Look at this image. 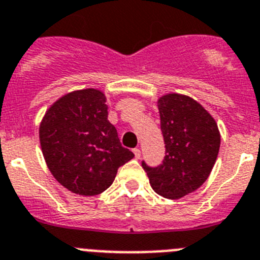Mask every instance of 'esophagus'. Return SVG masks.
<instances>
[{
	"instance_id": "34e87169",
	"label": "esophagus",
	"mask_w": 260,
	"mask_h": 260,
	"mask_svg": "<svg viewBox=\"0 0 260 260\" xmlns=\"http://www.w3.org/2000/svg\"><path fill=\"white\" fill-rule=\"evenodd\" d=\"M133 153H135L136 159H140V156H141V151H140V149H133Z\"/></svg>"
}]
</instances>
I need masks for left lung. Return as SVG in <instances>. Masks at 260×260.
Segmentation results:
<instances>
[{
  "instance_id": "left-lung-1",
  "label": "left lung",
  "mask_w": 260,
  "mask_h": 260,
  "mask_svg": "<svg viewBox=\"0 0 260 260\" xmlns=\"http://www.w3.org/2000/svg\"><path fill=\"white\" fill-rule=\"evenodd\" d=\"M156 104L166 156L162 166L150 168L142 162V168L155 193L179 200L210 176L219 154L220 131L211 114L189 95L167 93Z\"/></svg>"
}]
</instances>
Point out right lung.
I'll return each instance as SVG.
<instances>
[{
	"mask_svg": "<svg viewBox=\"0 0 260 260\" xmlns=\"http://www.w3.org/2000/svg\"><path fill=\"white\" fill-rule=\"evenodd\" d=\"M106 95L94 88L74 90L58 98L40 123V145L54 179L79 196L106 190L118 168L135 156L121 146L107 120Z\"/></svg>",
	"mask_w": 260,
	"mask_h": 260,
	"instance_id": "obj_1",
	"label": "right lung"
}]
</instances>
